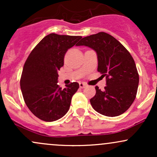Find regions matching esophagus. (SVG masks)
Wrapping results in <instances>:
<instances>
[{
    "label": "esophagus",
    "mask_w": 157,
    "mask_h": 157,
    "mask_svg": "<svg viewBox=\"0 0 157 157\" xmlns=\"http://www.w3.org/2000/svg\"><path fill=\"white\" fill-rule=\"evenodd\" d=\"M79 86H80V88H81V89H83V88H86L87 86V85L85 83V82H80Z\"/></svg>",
    "instance_id": "esophagus-1"
}]
</instances>
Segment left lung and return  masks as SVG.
Here are the masks:
<instances>
[{
	"mask_svg": "<svg viewBox=\"0 0 157 157\" xmlns=\"http://www.w3.org/2000/svg\"><path fill=\"white\" fill-rule=\"evenodd\" d=\"M91 48L97 53V71L105 77L103 91L96 86V94L90 100L93 109L107 117L125 112L136 98L139 75L131 54L113 36L99 32L85 37L77 45Z\"/></svg>",
	"mask_w": 157,
	"mask_h": 157,
	"instance_id": "1",
	"label": "left lung"
}]
</instances>
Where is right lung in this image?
I'll return each instance as SVG.
<instances>
[{
	"instance_id": "obj_1",
	"label": "right lung",
	"mask_w": 157,
	"mask_h": 157,
	"mask_svg": "<svg viewBox=\"0 0 157 157\" xmlns=\"http://www.w3.org/2000/svg\"><path fill=\"white\" fill-rule=\"evenodd\" d=\"M82 38L81 36L46 35L32 50L23 66L21 89L27 107L37 118L53 122L68 112L72 96L79 89L71 82L63 89L58 86L57 71L64 56Z\"/></svg>"
}]
</instances>
